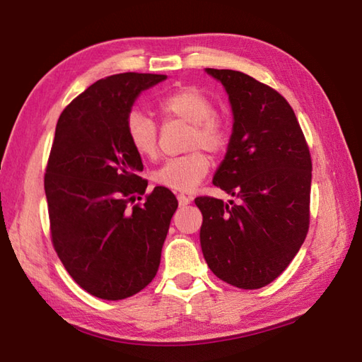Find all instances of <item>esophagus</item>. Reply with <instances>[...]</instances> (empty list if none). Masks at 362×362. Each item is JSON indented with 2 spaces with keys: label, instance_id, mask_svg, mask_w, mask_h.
Masks as SVG:
<instances>
[{
  "label": "esophagus",
  "instance_id": "obj_1",
  "mask_svg": "<svg viewBox=\"0 0 362 362\" xmlns=\"http://www.w3.org/2000/svg\"><path fill=\"white\" fill-rule=\"evenodd\" d=\"M177 201H179L180 206H187V204H189V201H192V199H189L187 194L180 193V194H177Z\"/></svg>",
  "mask_w": 362,
  "mask_h": 362
}]
</instances>
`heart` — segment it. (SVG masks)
Masks as SVG:
<instances>
[{
    "instance_id": "1",
    "label": "heart",
    "mask_w": 362,
    "mask_h": 362,
    "mask_svg": "<svg viewBox=\"0 0 362 362\" xmlns=\"http://www.w3.org/2000/svg\"><path fill=\"white\" fill-rule=\"evenodd\" d=\"M166 118L189 124L187 155L169 158L151 174L153 182L174 192H193L211 169V159L203 150L220 155L230 145V126L216 112L212 97L198 86H180L158 100ZM126 137L139 156L153 159L158 153V127L150 116L132 110L126 119Z\"/></svg>"
}]
</instances>
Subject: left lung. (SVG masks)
I'll use <instances>...</instances> for the list:
<instances>
[{"mask_svg": "<svg viewBox=\"0 0 362 362\" xmlns=\"http://www.w3.org/2000/svg\"><path fill=\"white\" fill-rule=\"evenodd\" d=\"M207 73L225 86L235 118L214 185L238 203L194 199L203 212L201 249L217 278L240 289H260L289 267L308 233L310 148L278 90L241 71Z\"/></svg>", "mask_w": 362, "mask_h": 362, "instance_id": "left-lung-1", "label": "left lung"}]
</instances>
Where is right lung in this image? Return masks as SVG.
<instances>
[{"instance_id":"right-lung-1","label":"right lung","mask_w":362,"mask_h":362,"mask_svg":"<svg viewBox=\"0 0 362 362\" xmlns=\"http://www.w3.org/2000/svg\"><path fill=\"white\" fill-rule=\"evenodd\" d=\"M166 78H102L57 121L45 174L51 241L75 283L103 300L127 298L151 283L179 206L164 187L145 193L142 159L126 137L136 97Z\"/></svg>"}]
</instances>
